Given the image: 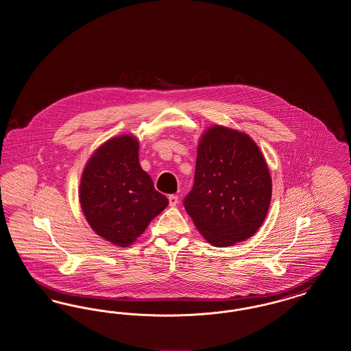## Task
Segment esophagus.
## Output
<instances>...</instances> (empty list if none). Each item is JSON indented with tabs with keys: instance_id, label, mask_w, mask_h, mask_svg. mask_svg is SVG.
<instances>
[{
	"instance_id": "34e87169",
	"label": "esophagus",
	"mask_w": 351,
	"mask_h": 351,
	"mask_svg": "<svg viewBox=\"0 0 351 351\" xmlns=\"http://www.w3.org/2000/svg\"><path fill=\"white\" fill-rule=\"evenodd\" d=\"M168 201H169V206H176L179 202V197L176 195H169Z\"/></svg>"
}]
</instances>
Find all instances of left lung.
Returning a JSON list of instances; mask_svg holds the SVG:
<instances>
[{
	"mask_svg": "<svg viewBox=\"0 0 351 351\" xmlns=\"http://www.w3.org/2000/svg\"><path fill=\"white\" fill-rule=\"evenodd\" d=\"M271 195L267 162L250 135L221 125L206 129L184 200L201 235L217 247L250 238L267 216Z\"/></svg>",
	"mask_w": 351,
	"mask_h": 351,
	"instance_id": "obj_1",
	"label": "left lung"
}]
</instances>
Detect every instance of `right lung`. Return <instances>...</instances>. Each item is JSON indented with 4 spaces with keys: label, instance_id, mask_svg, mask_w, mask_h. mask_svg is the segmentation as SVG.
I'll return each instance as SVG.
<instances>
[{
    "label": "right lung",
    "instance_id": "1",
    "mask_svg": "<svg viewBox=\"0 0 351 351\" xmlns=\"http://www.w3.org/2000/svg\"><path fill=\"white\" fill-rule=\"evenodd\" d=\"M139 139L113 136L97 147L82 173L79 200L92 230L105 241L128 247L168 205L139 165Z\"/></svg>",
    "mask_w": 351,
    "mask_h": 351
}]
</instances>
